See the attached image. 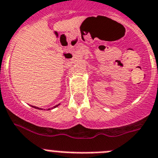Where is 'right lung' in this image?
<instances>
[{"mask_svg":"<svg viewBox=\"0 0 158 158\" xmlns=\"http://www.w3.org/2000/svg\"><path fill=\"white\" fill-rule=\"evenodd\" d=\"M59 105H60V104H58V105H56V106H53V107H52V108H48V110H52V109H53V108H56V107H57V106H58ZM32 106V107H33V108H35V109H38V110H43V109H42V108L37 107V106Z\"/></svg>","mask_w":158,"mask_h":158,"instance_id":"add662e5","label":"right lung"}]
</instances>
